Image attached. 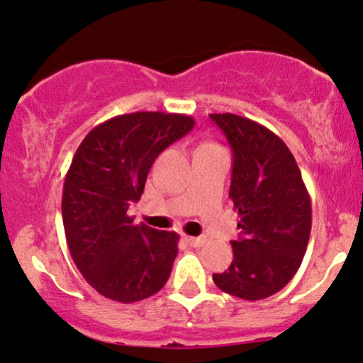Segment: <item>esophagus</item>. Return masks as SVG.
I'll return each instance as SVG.
<instances>
[{"instance_id": "esophagus-1", "label": "esophagus", "mask_w": 363, "mask_h": 363, "mask_svg": "<svg viewBox=\"0 0 363 363\" xmlns=\"http://www.w3.org/2000/svg\"><path fill=\"white\" fill-rule=\"evenodd\" d=\"M185 241L189 242L191 248H200V246L206 245V238H194V236H185Z\"/></svg>"}]
</instances>
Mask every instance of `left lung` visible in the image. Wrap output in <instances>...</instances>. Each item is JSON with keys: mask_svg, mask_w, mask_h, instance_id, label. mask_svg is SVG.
<instances>
[{"mask_svg": "<svg viewBox=\"0 0 363 363\" xmlns=\"http://www.w3.org/2000/svg\"><path fill=\"white\" fill-rule=\"evenodd\" d=\"M211 118L233 149L229 199L241 217L240 240L231 241V267L212 279L240 299H265L299 270L313 223L311 197L279 135L240 115L211 113Z\"/></svg>", "mask_w": 363, "mask_h": 363, "instance_id": "left-lung-1", "label": "left lung"}]
</instances>
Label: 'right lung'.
Listing matches in <instances>:
<instances>
[{
	"label": "right lung",
	"instance_id": "right-lung-1",
	"mask_svg": "<svg viewBox=\"0 0 363 363\" xmlns=\"http://www.w3.org/2000/svg\"><path fill=\"white\" fill-rule=\"evenodd\" d=\"M194 125L183 113H123L89 130L76 149L64 180V231L74 265L106 299L130 304L168 282L178 234L135 225L127 211L156 157Z\"/></svg>",
	"mask_w": 363,
	"mask_h": 363
}]
</instances>
